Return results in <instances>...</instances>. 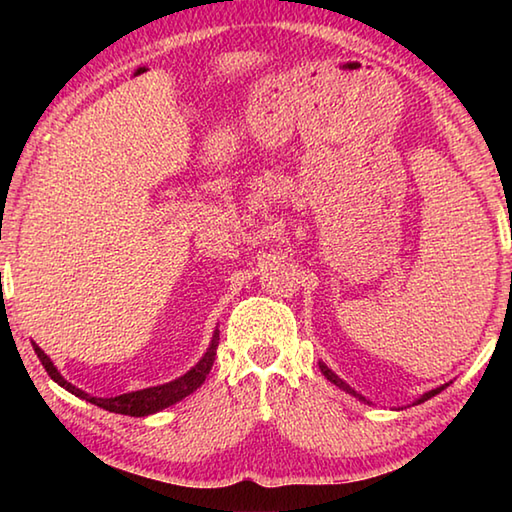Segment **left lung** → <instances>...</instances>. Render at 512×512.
Returning a JSON list of instances; mask_svg holds the SVG:
<instances>
[{
  "label": "left lung",
  "mask_w": 512,
  "mask_h": 512,
  "mask_svg": "<svg viewBox=\"0 0 512 512\" xmlns=\"http://www.w3.org/2000/svg\"><path fill=\"white\" fill-rule=\"evenodd\" d=\"M318 368H320V372H323V375L329 379V381H332V384L334 386H339L341 388V391H345V393H348V395H352V397H357V400H361V402H366V404H372L370 400H366V397H363L361 393H357V391H354V388L350 386V384H345V381L339 377V375H336V372L334 370H329L327 366H325V363L323 361H318ZM449 384H443V386H438V388H433V391H427V393H422L420 397H418V400H415L413 404H422V402H427L429 400V397H433V395H438L440 391H445V388H447Z\"/></svg>",
  "instance_id": "1"
}]
</instances>
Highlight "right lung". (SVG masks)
I'll use <instances>...</instances> for the list:
<instances>
[{"label":"right lung","instance_id":"right-lung-1","mask_svg":"<svg viewBox=\"0 0 512 512\" xmlns=\"http://www.w3.org/2000/svg\"><path fill=\"white\" fill-rule=\"evenodd\" d=\"M216 348H219V327L214 329L210 348L205 350L201 361H198L194 368H189L185 375H180L178 379L169 381V384L142 388V391L124 393V395H117V397H94L90 393L81 391V388H76L74 384H69V381L63 375H60L58 368L54 366V361H51L47 354L42 352L36 343H33V350H36L38 359L42 361V366H45V370L49 372V377L54 379L58 386H63L65 391H69V393L76 395V397H81V400L90 402L94 406H101V409H106L110 413L131 415V418H144V415L158 413L162 409H167V406H171V404L185 400V397L192 395L196 388H201L205 377L210 375V370L214 366Z\"/></svg>","mask_w":512,"mask_h":512}]
</instances>
